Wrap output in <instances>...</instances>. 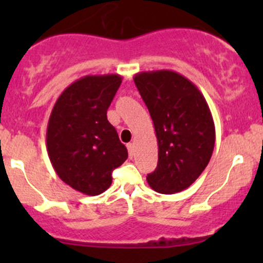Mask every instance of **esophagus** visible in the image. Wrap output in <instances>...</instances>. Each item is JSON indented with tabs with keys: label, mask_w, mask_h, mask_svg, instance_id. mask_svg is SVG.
I'll return each instance as SVG.
<instances>
[{
	"label": "esophagus",
	"mask_w": 263,
	"mask_h": 263,
	"mask_svg": "<svg viewBox=\"0 0 263 263\" xmlns=\"http://www.w3.org/2000/svg\"><path fill=\"white\" fill-rule=\"evenodd\" d=\"M127 150H128L129 158H134L135 155V145L134 144H127Z\"/></svg>",
	"instance_id": "esophagus-1"
}]
</instances>
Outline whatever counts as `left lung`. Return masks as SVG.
<instances>
[{"mask_svg": "<svg viewBox=\"0 0 263 263\" xmlns=\"http://www.w3.org/2000/svg\"><path fill=\"white\" fill-rule=\"evenodd\" d=\"M135 84L153 119L158 166L148 185L164 195L190 187L208 166L215 145V124L202 92L171 70L144 71Z\"/></svg>", "mask_w": 263, "mask_h": 263, "instance_id": "1", "label": "left lung"}]
</instances>
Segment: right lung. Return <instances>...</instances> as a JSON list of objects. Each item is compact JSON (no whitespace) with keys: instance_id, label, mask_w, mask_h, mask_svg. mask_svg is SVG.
<instances>
[{"instance_id":"right-lung-1","label":"right lung","mask_w":263,"mask_h":263,"mask_svg":"<svg viewBox=\"0 0 263 263\" xmlns=\"http://www.w3.org/2000/svg\"><path fill=\"white\" fill-rule=\"evenodd\" d=\"M122 78L87 75L58 97L47 127V151L57 176L73 190L97 196L112 184V172L128 153L107 118Z\"/></svg>"}]
</instances>
